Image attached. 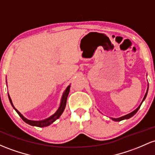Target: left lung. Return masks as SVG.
<instances>
[{"mask_svg": "<svg viewBox=\"0 0 155 155\" xmlns=\"http://www.w3.org/2000/svg\"><path fill=\"white\" fill-rule=\"evenodd\" d=\"M147 92H148V89H147V93H146L145 96H144L143 99V101H144V99H145V98H146V97H147ZM143 101H142V103H143ZM142 103H141V104H142ZM141 104H140V106L138 107H137V109H136L135 110H134L133 112H132V113H130V114H127V115H124V116H122V117H120V118H112V119H113V120H115V121H120V120H124V119H128V118H131V117H132V116H133V115H135V114L136 113H137V110H139V108L140 107V106H141Z\"/></svg>", "mask_w": 155, "mask_h": 155, "instance_id": "1", "label": "left lung"}]
</instances>
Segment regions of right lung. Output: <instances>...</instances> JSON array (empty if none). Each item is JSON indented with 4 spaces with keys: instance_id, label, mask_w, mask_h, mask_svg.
Wrapping results in <instances>:
<instances>
[{
    "instance_id": "1",
    "label": "right lung",
    "mask_w": 155,
    "mask_h": 155,
    "mask_svg": "<svg viewBox=\"0 0 155 155\" xmlns=\"http://www.w3.org/2000/svg\"><path fill=\"white\" fill-rule=\"evenodd\" d=\"M70 87H71L70 85L68 87L66 88L65 91L64 92L63 96H62V100H61L60 107H59L58 110H57V111L56 112V113H54L52 116H51L50 118L45 119V120H40V121H35V120H28V119L24 118V117H23V115L20 114V113L18 112V110H16V109L15 108V107L13 106V104H12V100H11V98H10L9 96H8V98H9V101H10V102H11V104L12 105V107H14L15 111L18 113V115H20V118L23 119V120H24L25 123H27L28 124H30L31 126H35V127H47V126L50 125L51 124L53 123V122L55 121V120H57V118H59V117L62 115V113H63L64 108H65V106H66V102H67V98H68V93L70 91Z\"/></svg>"
}]
</instances>
